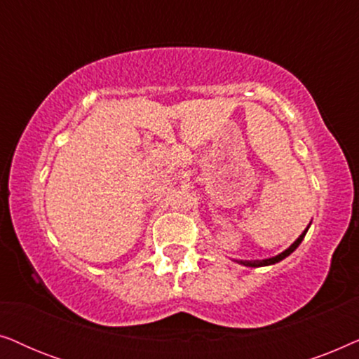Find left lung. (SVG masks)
Segmentation results:
<instances>
[{"mask_svg": "<svg viewBox=\"0 0 359 359\" xmlns=\"http://www.w3.org/2000/svg\"><path fill=\"white\" fill-rule=\"evenodd\" d=\"M312 224V222H311ZM311 224L307 225L306 227V230H304V232L299 235L297 237V240L294 243H291L289 245V247L284 250V252H281V253H278L276 257H271V258H264V259H233V262H237V263H240V264H243V266H250V268H259V266H269V264H276V263H279V262H283L284 258H287L289 255H291L294 250H296L299 245H301V242L304 240V237H306V233H307V230H309V227H311Z\"/></svg>", "mask_w": 359, "mask_h": 359, "instance_id": "left-lung-1", "label": "left lung"}]
</instances>
